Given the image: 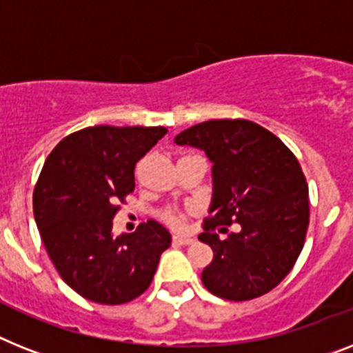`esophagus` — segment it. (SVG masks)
<instances>
[{
	"label": "esophagus",
	"mask_w": 353,
	"mask_h": 353,
	"mask_svg": "<svg viewBox=\"0 0 353 353\" xmlns=\"http://www.w3.org/2000/svg\"><path fill=\"white\" fill-rule=\"evenodd\" d=\"M173 245H191V243H194V240L191 238V236H173Z\"/></svg>",
	"instance_id": "34e87169"
}]
</instances>
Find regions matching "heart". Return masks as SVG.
Masks as SVG:
<instances>
[{
	"mask_svg": "<svg viewBox=\"0 0 353 353\" xmlns=\"http://www.w3.org/2000/svg\"><path fill=\"white\" fill-rule=\"evenodd\" d=\"M191 212V209H165L160 212V220L171 229H182Z\"/></svg>",
	"mask_w": 353,
	"mask_h": 353,
	"instance_id": "1",
	"label": "heart"
}]
</instances>
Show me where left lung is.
<instances>
[{
    "label": "left lung",
    "instance_id": "8db88e82",
    "mask_svg": "<svg viewBox=\"0 0 353 353\" xmlns=\"http://www.w3.org/2000/svg\"><path fill=\"white\" fill-rule=\"evenodd\" d=\"M174 142L200 148L212 162L211 214L198 240L214 256L202 283L229 301L270 292L292 270L308 229V185L296 155L245 119L200 122ZM231 225L241 232H229Z\"/></svg>",
    "mask_w": 353,
    "mask_h": 353
}]
</instances>
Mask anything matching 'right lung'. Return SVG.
<instances>
[{
  "mask_svg": "<svg viewBox=\"0 0 353 353\" xmlns=\"http://www.w3.org/2000/svg\"><path fill=\"white\" fill-rule=\"evenodd\" d=\"M168 133L162 126H93L55 145L34 188V216L59 276L99 305L133 301L153 281L171 236L148 220L112 234L113 218L135 189V165Z\"/></svg>",
  "mask_w": 353,
  "mask_h": 353,
  "instance_id": "obj_1",
  "label": "right lung"
}]
</instances>
